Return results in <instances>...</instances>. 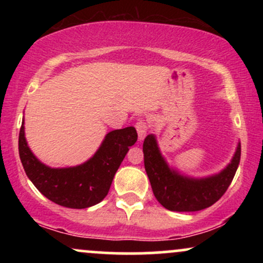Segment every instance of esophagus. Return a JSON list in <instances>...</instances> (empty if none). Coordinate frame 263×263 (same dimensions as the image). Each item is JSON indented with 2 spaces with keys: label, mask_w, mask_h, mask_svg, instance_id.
I'll return each mask as SVG.
<instances>
[{
  "label": "esophagus",
  "mask_w": 263,
  "mask_h": 263,
  "mask_svg": "<svg viewBox=\"0 0 263 263\" xmlns=\"http://www.w3.org/2000/svg\"><path fill=\"white\" fill-rule=\"evenodd\" d=\"M135 126H136V129H137L138 140L142 141L144 137H146L147 132H148V125H147V122H144L143 120H138Z\"/></svg>",
  "instance_id": "esophagus-1"
}]
</instances>
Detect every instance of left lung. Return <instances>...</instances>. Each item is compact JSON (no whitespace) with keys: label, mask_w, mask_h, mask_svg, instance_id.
Returning <instances> with one entry per match:
<instances>
[{"label":"left lung","mask_w":263,"mask_h":263,"mask_svg":"<svg viewBox=\"0 0 263 263\" xmlns=\"http://www.w3.org/2000/svg\"><path fill=\"white\" fill-rule=\"evenodd\" d=\"M144 168L157 200L171 211H199L215 204L234 179L241 157L238 144L230 164L221 173L204 179H190L171 171L159 153L156 138L148 135L143 142Z\"/></svg>","instance_id":"8db88e82"}]
</instances>
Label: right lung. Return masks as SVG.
<instances>
[{
  "label": "right lung",
  "instance_id": "1",
  "mask_svg": "<svg viewBox=\"0 0 263 263\" xmlns=\"http://www.w3.org/2000/svg\"><path fill=\"white\" fill-rule=\"evenodd\" d=\"M137 141L135 127L108 132L92 158L71 168H49L35 158L27 146L23 123L18 137L20 158L27 177L45 198L70 209H85L100 203L128 148Z\"/></svg>",
  "mask_w": 263,
  "mask_h": 263
}]
</instances>
